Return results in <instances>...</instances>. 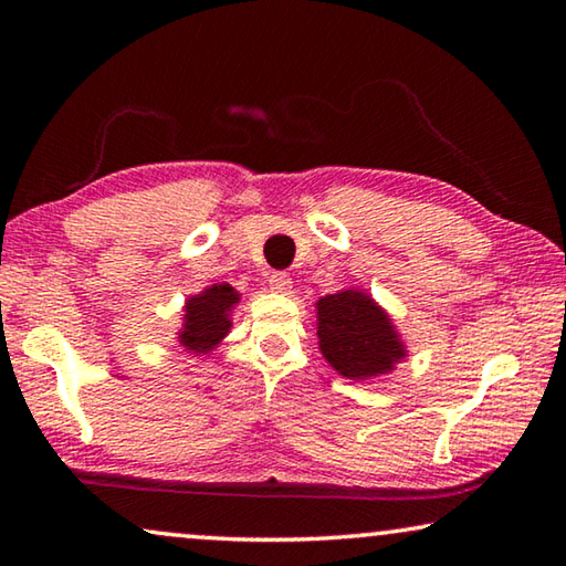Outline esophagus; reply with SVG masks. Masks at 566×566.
<instances>
[{
  "mask_svg": "<svg viewBox=\"0 0 566 566\" xmlns=\"http://www.w3.org/2000/svg\"><path fill=\"white\" fill-rule=\"evenodd\" d=\"M292 276L286 272H272L270 274V290L272 292H280V294H292Z\"/></svg>",
  "mask_w": 566,
  "mask_h": 566,
  "instance_id": "34e87169",
  "label": "esophagus"
}]
</instances>
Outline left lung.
<instances>
[{
	"instance_id": "1",
	"label": "left lung",
	"mask_w": 566,
	"mask_h": 566,
	"mask_svg": "<svg viewBox=\"0 0 566 566\" xmlns=\"http://www.w3.org/2000/svg\"><path fill=\"white\" fill-rule=\"evenodd\" d=\"M319 349L347 379L389 375L407 357V347L389 314L361 290L327 294L317 302Z\"/></svg>"
}]
</instances>
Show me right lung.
Returning a JSON list of instances; mask_svg holds the SVG:
<instances>
[{"label":"right lung","mask_w":566,"mask_h":566,"mask_svg":"<svg viewBox=\"0 0 566 566\" xmlns=\"http://www.w3.org/2000/svg\"><path fill=\"white\" fill-rule=\"evenodd\" d=\"M239 302V292L232 284H212L205 292L189 296L185 304V322L179 329V344L191 354H207L222 342L232 319L229 312Z\"/></svg>","instance_id":"right-lung-1"}]
</instances>
